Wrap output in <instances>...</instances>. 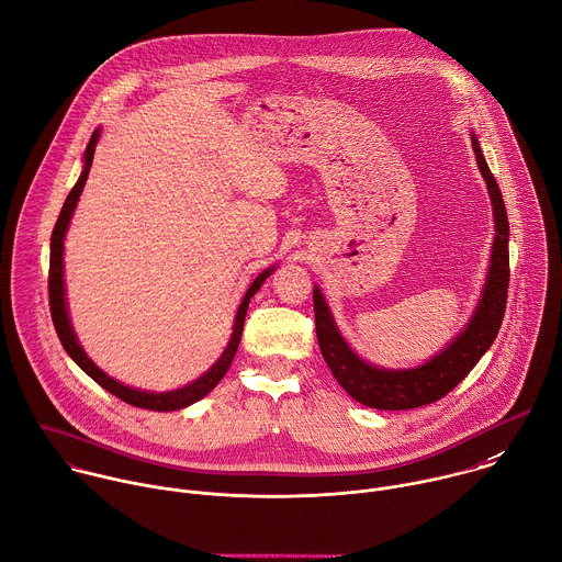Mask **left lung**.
Returning a JSON list of instances; mask_svg holds the SVG:
<instances>
[{"mask_svg": "<svg viewBox=\"0 0 562 562\" xmlns=\"http://www.w3.org/2000/svg\"><path fill=\"white\" fill-rule=\"evenodd\" d=\"M472 136V149L476 165L487 184L494 214V243L490 256V269L481 291V300L459 330L437 355L415 368H384L361 359L339 333L333 313L319 291L313 289L315 330L324 361L328 363L337 384L359 404L378 411H408L432 404L446 397L476 361L487 352L501 328L509 286V223L498 182L492 176L476 134Z\"/></svg>", "mask_w": 562, "mask_h": 562, "instance_id": "1", "label": "left lung"}]
</instances>
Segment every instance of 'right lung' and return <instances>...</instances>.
I'll return each instance as SVG.
<instances>
[{"mask_svg":"<svg viewBox=\"0 0 562 562\" xmlns=\"http://www.w3.org/2000/svg\"><path fill=\"white\" fill-rule=\"evenodd\" d=\"M99 136H101V130L97 127L90 136V143L86 147V154H83V169H81V176L79 180L75 182L72 192L68 194L64 207H61V214L57 218V225L53 229V238H50V273H48V295H50V315H53V324H55V330L59 335V341L64 344L66 352L75 359V363L86 372L88 378H92L101 389H105L108 393H112L114 397L123 400L125 404L130 406H136V408H147V411H158V413H169V411H180V408H187L196 404L199 400H203L205 395H210L218 382L225 378V372L229 370L234 357H236V350H238V344H240V337H243V326H245V315H247V308H249V302L251 297L258 293V289L265 284V280L273 273L276 265L265 269L254 282L251 286L247 289L240 306H238V313H236V322H234V333H232V339L227 344V348L223 350V355L218 357V361L207 370L203 372V375L199 380H194L192 384H187L182 389H176V391H167V393H154V391H140V389H132V386H125L121 382H116L114 378H110L108 372H103L90 357L88 352L83 350V346L79 344V337L70 324V315H68V302H66V280H64V240H66V232L70 227V218L75 214V207L79 203V196L83 192V184L88 180V173H90V167H92V158H94V149H97V143H99Z\"/></svg>","mask_w":562,"mask_h":562,"instance_id":"1","label":"right lung"}]
</instances>
